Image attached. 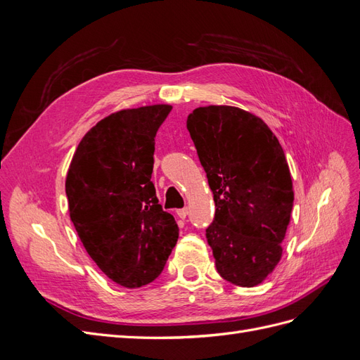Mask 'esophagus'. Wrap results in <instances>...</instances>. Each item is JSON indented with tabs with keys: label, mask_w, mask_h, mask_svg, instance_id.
<instances>
[{
	"label": "esophagus",
	"mask_w": 360,
	"mask_h": 360,
	"mask_svg": "<svg viewBox=\"0 0 360 360\" xmlns=\"http://www.w3.org/2000/svg\"><path fill=\"white\" fill-rule=\"evenodd\" d=\"M188 213H189L188 207H184V209H179V210H177V216L180 217V219H184V217L188 216Z\"/></svg>",
	"instance_id": "1"
}]
</instances>
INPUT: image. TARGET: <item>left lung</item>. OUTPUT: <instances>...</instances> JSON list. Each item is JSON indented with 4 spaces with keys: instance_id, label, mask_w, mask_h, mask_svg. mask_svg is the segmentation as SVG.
<instances>
[{
    "instance_id": "8db88e82",
    "label": "left lung",
    "mask_w": 360,
    "mask_h": 360,
    "mask_svg": "<svg viewBox=\"0 0 360 360\" xmlns=\"http://www.w3.org/2000/svg\"><path fill=\"white\" fill-rule=\"evenodd\" d=\"M186 126L213 192L205 237L217 274L255 287L279 263L292 210L284 150L263 120L236 106H200Z\"/></svg>"
}]
</instances>
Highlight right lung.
Here are the masks:
<instances>
[{"instance_id": "obj_1", "label": "right lung", "mask_w": 360, "mask_h": 360, "mask_svg": "<svg viewBox=\"0 0 360 360\" xmlns=\"http://www.w3.org/2000/svg\"><path fill=\"white\" fill-rule=\"evenodd\" d=\"M171 105L122 110L91 127L66 177L70 219L91 259L115 284L153 282L179 238L151 181L155 136Z\"/></svg>"}]
</instances>
